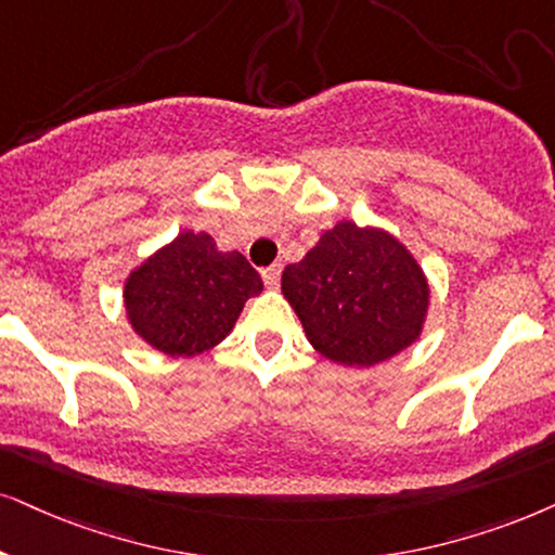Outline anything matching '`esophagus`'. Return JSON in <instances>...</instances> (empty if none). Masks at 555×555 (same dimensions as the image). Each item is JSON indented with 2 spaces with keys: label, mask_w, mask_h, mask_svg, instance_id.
I'll list each match as a JSON object with an SVG mask.
<instances>
[{
  "label": "esophagus",
  "mask_w": 555,
  "mask_h": 555,
  "mask_svg": "<svg viewBox=\"0 0 555 555\" xmlns=\"http://www.w3.org/2000/svg\"><path fill=\"white\" fill-rule=\"evenodd\" d=\"M261 276H263V282H266V286H269V289H276L279 276H282V266H269V269L261 271Z\"/></svg>",
  "instance_id": "esophagus-1"
}]
</instances>
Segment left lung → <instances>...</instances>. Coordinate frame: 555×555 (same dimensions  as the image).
Here are the masks:
<instances>
[{"instance_id":"obj_1","label":"left lung","mask_w":555,"mask_h":555,"mask_svg":"<svg viewBox=\"0 0 555 555\" xmlns=\"http://www.w3.org/2000/svg\"><path fill=\"white\" fill-rule=\"evenodd\" d=\"M282 294L322 359L371 369L415 346L430 282L412 250L378 225L340 220L282 273Z\"/></svg>"}]
</instances>
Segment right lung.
I'll list each match as a JSON object with an SVG mask.
<instances>
[{"mask_svg":"<svg viewBox=\"0 0 555 555\" xmlns=\"http://www.w3.org/2000/svg\"><path fill=\"white\" fill-rule=\"evenodd\" d=\"M263 292L258 271L209 233L181 230L140 261L122 286L132 333L168 359H192L228 338L245 301Z\"/></svg>","mask_w":555,"mask_h":555,"instance_id":"obj_1","label":"right lung"}]
</instances>
